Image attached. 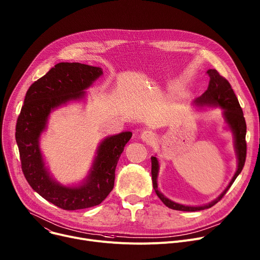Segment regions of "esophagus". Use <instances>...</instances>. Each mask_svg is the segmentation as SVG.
<instances>
[{
	"label": "esophagus",
	"mask_w": 260,
	"mask_h": 260,
	"mask_svg": "<svg viewBox=\"0 0 260 260\" xmlns=\"http://www.w3.org/2000/svg\"><path fill=\"white\" fill-rule=\"evenodd\" d=\"M141 139L143 141H145L146 143H153V141L155 140V135L153 132L151 131H143L141 134Z\"/></svg>",
	"instance_id": "34e87169"
}]
</instances>
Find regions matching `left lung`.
Returning a JSON list of instances; mask_svg holds the SVG:
<instances>
[{"instance_id":"1","label":"left lung","mask_w":260,"mask_h":260,"mask_svg":"<svg viewBox=\"0 0 260 260\" xmlns=\"http://www.w3.org/2000/svg\"><path fill=\"white\" fill-rule=\"evenodd\" d=\"M207 74L210 77L209 86L197 100L196 103L199 106H218L222 109H224L223 115L226 118L227 123L231 127V129L234 133L235 137V147L237 152L238 158V166L237 170L233 179L231 180L230 184L226 188V190L212 203L201 206V207H191V206H184L177 204L165 198L159 190H158V172H159V161L155 157H151V178H152V186L155 193L159 197V199L164 203L165 206L168 208L174 210H180V211H200L204 209H208L210 207L214 206L224 194L227 193L229 188L232 186L234 181L236 180L237 176L243 170L246 162L247 157V142H246V134H247V124L246 120L244 117L243 110L240 108V105L238 102V99L232 89L230 82L222 77L214 69H210L207 71Z\"/></svg>"}]
</instances>
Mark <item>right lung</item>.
I'll return each instance as SVG.
<instances>
[{"instance_id":"obj_1","label":"right lung","mask_w":260,"mask_h":260,"mask_svg":"<svg viewBox=\"0 0 260 260\" xmlns=\"http://www.w3.org/2000/svg\"><path fill=\"white\" fill-rule=\"evenodd\" d=\"M102 74L98 67L59 62L28 89L16 121L15 140L23 174L33 190L63 210H78L99 205L114 188L115 170L131 132L111 136L100 144L90 175L79 187H64L52 180L45 167L39 138L52 109L81 98L83 90Z\"/></svg>"}]
</instances>
